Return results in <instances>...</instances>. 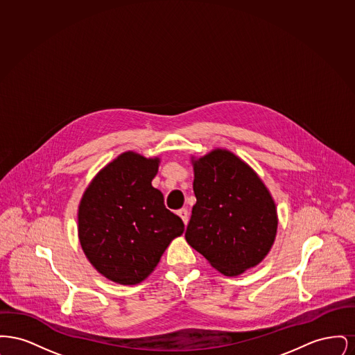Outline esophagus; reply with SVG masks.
<instances>
[{
    "label": "esophagus",
    "instance_id": "esophagus-1",
    "mask_svg": "<svg viewBox=\"0 0 355 355\" xmlns=\"http://www.w3.org/2000/svg\"><path fill=\"white\" fill-rule=\"evenodd\" d=\"M177 214L182 218L184 223L187 225V220H189V213H187V209H180V210L177 211Z\"/></svg>",
    "mask_w": 355,
    "mask_h": 355
}]
</instances>
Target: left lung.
I'll return each mask as SVG.
<instances>
[{
    "mask_svg": "<svg viewBox=\"0 0 355 355\" xmlns=\"http://www.w3.org/2000/svg\"><path fill=\"white\" fill-rule=\"evenodd\" d=\"M197 202L186 241L227 277L258 265L277 233V210L259 177L233 153L214 150L194 161Z\"/></svg>",
    "mask_w": 355,
    "mask_h": 355,
    "instance_id": "1",
    "label": "left lung"
}]
</instances>
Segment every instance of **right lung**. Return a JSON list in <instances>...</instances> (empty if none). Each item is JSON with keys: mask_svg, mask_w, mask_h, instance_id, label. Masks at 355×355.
<instances>
[{"mask_svg": "<svg viewBox=\"0 0 355 355\" xmlns=\"http://www.w3.org/2000/svg\"><path fill=\"white\" fill-rule=\"evenodd\" d=\"M158 158L123 153L97 174L78 210V236L90 263L113 282L135 285L157 266L182 220L152 186Z\"/></svg>", "mask_w": 355, "mask_h": 355, "instance_id": "add662e5", "label": "right lung"}]
</instances>
